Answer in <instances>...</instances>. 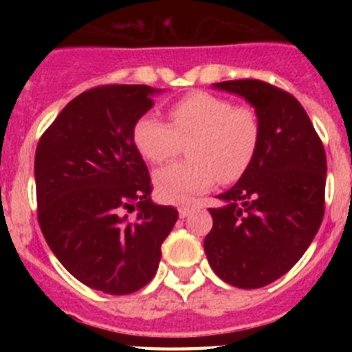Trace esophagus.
<instances>
[{"label": "esophagus", "mask_w": 352, "mask_h": 352, "mask_svg": "<svg viewBox=\"0 0 352 352\" xmlns=\"http://www.w3.org/2000/svg\"><path fill=\"white\" fill-rule=\"evenodd\" d=\"M195 208H197V203H186V204H182V206L178 208L179 217H182V219H185V217H188V214H190L192 211L195 210Z\"/></svg>", "instance_id": "esophagus-1"}]
</instances>
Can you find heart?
I'll list each match as a JSON object with an SVG mask.
<instances>
[{"instance_id":"obj_1","label":"heart","mask_w":352,"mask_h":352,"mask_svg":"<svg viewBox=\"0 0 352 352\" xmlns=\"http://www.w3.org/2000/svg\"><path fill=\"white\" fill-rule=\"evenodd\" d=\"M167 116L170 125L144 114L132 130L139 153L157 166L188 148V160L155 174L164 201L183 203L210 190L217 179L229 185L250 169L261 142L259 116L252 107L195 89L174 100Z\"/></svg>"}]
</instances>
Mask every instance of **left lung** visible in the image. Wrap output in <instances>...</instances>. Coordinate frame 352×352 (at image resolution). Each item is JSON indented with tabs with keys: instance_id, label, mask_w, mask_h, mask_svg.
Segmentation results:
<instances>
[{
	"instance_id": "obj_1",
	"label": "left lung",
	"mask_w": 352,
	"mask_h": 352,
	"mask_svg": "<svg viewBox=\"0 0 352 352\" xmlns=\"http://www.w3.org/2000/svg\"><path fill=\"white\" fill-rule=\"evenodd\" d=\"M245 96L259 116L261 142L250 169L226 206L210 208L213 227L204 252L227 284L257 289L300 261L324 217L326 153L303 105L285 89L259 79L214 84Z\"/></svg>"
}]
</instances>
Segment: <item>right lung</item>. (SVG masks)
I'll list each match as a JSON object with an SVG mask.
<instances>
[{"label":"right lung","mask_w":352,"mask_h":352,"mask_svg":"<svg viewBox=\"0 0 352 352\" xmlns=\"http://www.w3.org/2000/svg\"><path fill=\"white\" fill-rule=\"evenodd\" d=\"M153 91L102 84L80 93L42 133L35 153L43 238L77 280L116 296L153 278L178 220L176 208L149 201L153 185L132 138Z\"/></svg>","instance_id":"obj_1"}]
</instances>
